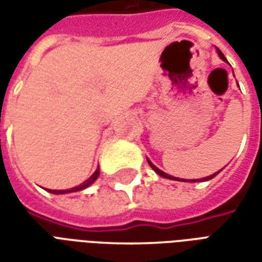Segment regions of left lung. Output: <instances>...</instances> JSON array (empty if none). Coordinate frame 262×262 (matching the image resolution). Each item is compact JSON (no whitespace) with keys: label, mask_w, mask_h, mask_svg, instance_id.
I'll return each mask as SVG.
<instances>
[{"label":"left lung","mask_w":262,"mask_h":262,"mask_svg":"<svg viewBox=\"0 0 262 262\" xmlns=\"http://www.w3.org/2000/svg\"><path fill=\"white\" fill-rule=\"evenodd\" d=\"M216 52H217V54H219V57L222 60H223V61H226V63H227V60H226V57L225 56H223V53H222V52H220L219 49L216 48ZM147 163L148 164H150V167H151V168H153L154 171H156V172H157V174H159L160 177H163V178H167V180H174V181H188V182H199V181H209V180H212V178H214V177L217 176V174H219L220 171H217V172H214V174H212V176H208V177H205V178H201V180H181V178H177V177H172V176H168V174H167V172H164V171H161V170H159V168H157V167H156V165L153 164V163H151V161H150V160L147 159Z\"/></svg>","instance_id":"left-lung-1"}]
</instances>
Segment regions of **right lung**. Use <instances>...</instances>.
I'll return each mask as SVG.
<instances>
[{
  "mask_svg": "<svg viewBox=\"0 0 262 262\" xmlns=\"http://www.w3.org/2000/svg\"><path fill=\"white\" fill-rule=\"evenodd\" d=\"M99 177V167H98L97 170H95V172L92 174L86 181H84L81 185H78V187H74V188H71V189H61V191H52V189H49V192H52V193H70V192H77V191H82V189H85V188H88L90 185H92L94 182L97 181V178Z\"/></svg>",
  "mask_w": 262,
  "mask_h": 262,
  "instance_id": "obj_1",
  "label": "right lung"
}]
</instances>
